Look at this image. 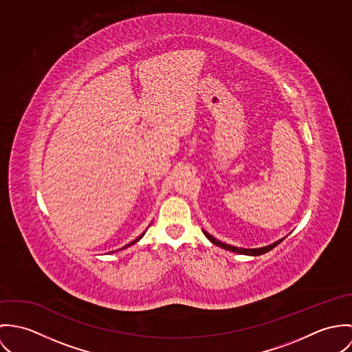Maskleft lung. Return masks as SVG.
Wrapping results in <instances>:
<instances>
[{"instance_id": "1", "label": "left lung", "mask_w": 352, "mask_h": 352, "mask_svg": "<svg viewBox=\"0 0 352 352\" xmlns=\"http://www.w3.org/2000/svg\"><path fill=\"white\" fill-rule=\"evenodd\" d=\"M202 232H204V234H205L213 244H216V245H219V247H221V248H224V250L236 252V254L250 255V256H258V255H263V254L269 252L270 250H273L274 247H276V245L286 237V236H285V237H282V239L274 241L273 244H269V245H265V247H259V248H239V247H234V245H231V244H227V243H223V241L217 240V239L213 237L212 234H208L205 230H202Z\"/></svg>"}]
</instances>
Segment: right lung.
<instances>
[{"label":"right lung","instance_id":"1","mask_svg":"<svg viewBox=\"0 0 352 352\" xmlns=\"http://www.w3.org/2000/svg\"><path fill=\"white\" fill-rule=\"evenodd\" d=\"M148 227H150V226H148ZM146 231H147V230H146ZM146 231H144V232H143V234H140V236H138V237H136V239H135V240H133V241H131V243H128V244H125V245H124V247H121V248H118V250H116V251H120V250H124V248H126V247H129V245H132V244H135V243H138V241H139V240H140V239H142V237H143V236H144V234H146ZM116 251H112V252H109V254H113V252H116Z\"/></svg>","mask_w":352,"mask_h":352}]
</instances>
